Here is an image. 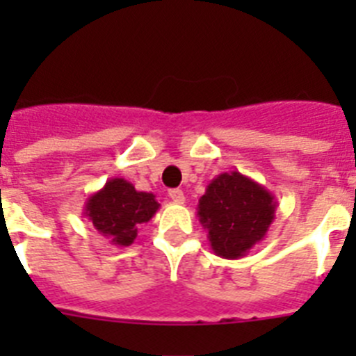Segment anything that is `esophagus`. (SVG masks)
Returning a JSON list of instances; mask_svg holds the SVG:
<instances>
[{"mask_svg": "<svg viewBox=\"0 0 356 356\" xmlns=\"http://www.w3.org/2000/svg\"><path fill=\"white\" fill-rule=\"evenodd\" d=\"M169 197H171L175 203H184L185 201V194L180 188H171V191H169Z\"/></svg>", "mask_w": 356, "mask_h": 356, "instance_id": "1", "label": "esophagus"}]
</instances>
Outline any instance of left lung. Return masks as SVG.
I'll return each mask as SVG.
<instances>
[{
  "label": "left lung",
  "instance_id": "1",
  "mask_svg": "<svg viewBox=\"0 0 356 356\" xmlns=\"http://www.w3.org/2000/svg\"><path fill=\"white\" fill-rule=\"evenodd\" d=\"M196 210L213 253L235 260L264 241L275 221L276 200L264 185L229 171L207 185Z\"/></svg>",
  "mask_w": 356,
  "mask_h": 356
}]
</instances>
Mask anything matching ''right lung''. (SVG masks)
I'll list each match as a JSON object with an SVG mask.
<instances>
[{
  "label": "right lung",
  "mask_w": 356,
  "mask_h": 356,
  "mask_svg": "<svg viewBox=\"0 0 356 356\" xmlns=\"http://www.w3.org/2000/svg\"><path fill=\"white\" fill-rule=\"evenodd\" d=\"M160 209L155 194L140 193L124 178H110L105 187L85 201L83 216L114 246H130L139 225L147 222Z\"/></svg>",
  "instance_id": "right-lung-1"
}]
</instances>
